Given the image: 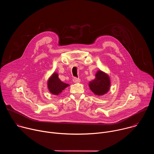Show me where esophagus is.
<instances>
[{
	"label": "esophagus",
	"mask_w": 154,
	"mask_h": 154,
	"mask_svg": "<svg viewBox=\"0 0 154 154\" xmlns=\"http://www.w3.org/2000/svg\"><path fill=\"white\" fill-rule=\"evenodd\" d=\"M80 82V79H79V78L75 77V78L73 79V82L74 83H79Z\"/></svg>",
	"instance_id": "esophagus-1"
}]
</instances>
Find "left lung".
I'll list each match as a JSON object with an SVG mask.
<instances>
[{
    "label": "left lung",
    "instance_id": "8db88e82",
    "mask_svg": "<svg viewBox=\"0 0 154 154\" xmlns=\"http://www.w3.org/2000/svg\"><path fill=\"white\" fill-rule=\"evenodd\" d=\"M110 79L105 72L98 70L95 79L89 82V87L96 96H103L110 89Z\"/></svg>",
    "mask_w": 154,
    "mask_h": 154
}]
</instances>
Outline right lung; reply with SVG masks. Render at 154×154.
Instances as JSON below:
<instances>
[{"mask_svg":"<svg viewBox=\"0 0 154 154\" xmlns=\"http://www.w3.org/2000/svg\"><path fill=\"white\" fill-rule=\"evenodd\" d=\"M69 85L65 83L60 80L58 78V74L57 72H54L49 78L48 81V88L51 93L58 96L61 92Z\"/></svg>","mask_w":154,"mask_h":154,"instance_id":"1","label":"right lung"}]
</instances>
